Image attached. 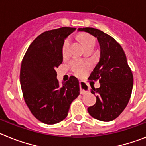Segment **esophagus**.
<instances>
[{
    "label": "esophagus",
    "instance_id": "esophagus-1",
    "mask_svg": "<svg viewBox=\"0 0 146 146\" xmlns=\"http://www.w3.org/2000/svg\"><path fill=\"white\" fill-rule=\"evenodd\" d=\"M80 84V92L81 94H85L87 92H90V87L87 84H85L83 82H79Z\"/></svg>",
    "mask_w": 146,
    "mask_h": 146
}]
</instances>
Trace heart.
Returning <instances> with one entry per match:
<instances>
[{
	"mask_svg": "<svg viewBox=\"0 0 146 146\" xmlns=\"http://www.w3.org/2000/svg\"><path fill=\"white\" fill-rule=\"evenodd\" d=\"M81 40H82V43H83L84 46L85 48L90 46H95V45H96V40H95L94 37L91 36V35H82L81 36ZM70 44V38L66 39L62 46V55L64 56H66L68 54V49H69ZM70 68H71L73 73L78 76H82L85 74L89 70V68H90L89 63L81 60L71 61L70 63Z\"/></svg>",
	"mask_w": 146,
	"mask_h": 146,
	"instance_id": "b5f03b06",
	"label": "heart"
}]
</instances>
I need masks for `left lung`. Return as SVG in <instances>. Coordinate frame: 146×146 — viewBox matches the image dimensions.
Returning a JSON list of instances; mask_svg holds the SVG:
<instances>
[{"instance_id": "8db88e82", "label": "left lung", "mask_w": 146, "mask_h": 146, "mask_svg": "<svg viewBox=\"0 0 146 146\" xmlns=\"http://www.w3.org/2000/svg\"><path fill=\"white\" fill-rule=\"evenodd\" d=\"M97 38L100 45V58L89 78L99 79V88L92 87L96 102L87 109L92 117L101 121H111L125 110L133 87V75L126 54L117 41L106 33L94 28H80Z\"/></svg>"}]
</instances>
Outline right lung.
<instances>
[{"label": "right lung", "mask_w": 146, "mask_h": 146, "mask_svg": "<svg viewBox=\"0 0 146 146\" xmlns=\"http://www.w3.org/2000/svg\"><path fill=\"white\" fill-rule=\"evenodd\" d=\"M76 28L62 27L43 32L32 42L20 68V85L32 115L45 124L61 122L72 101L80 94L79 82L70 76L60 85L56 68L62 63L64 40Z\"/></svg>", "instance_id": "1"}]
</instances>
